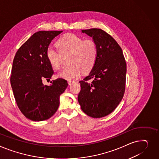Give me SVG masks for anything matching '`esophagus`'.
I'll return each mask as SVG.
<instances>
[{
  "instance_id": "obj_1",
  "label": "esophagus",
  "mask_w": 159,
  "mask_h": 159,
  "mask_svg": "<svg viewBox=\"0 0 159 159\" xmlns=\"http://www.w3.org/2000/svg\"><path fill=\"white\" fill-rule=\"evenodd\" d=\"M75 82V80H68V83L69 85H71V84H72L73 82Z\"/></svg>"
}]
</instances>
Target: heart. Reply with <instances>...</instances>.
Here are the masks:
<instances>
[{
  "mask_svg": "<svg viewBox=\"0 0 159 159\" xmlns=\"http://www.w3.org/2000/svg\"><path fill=\"white\" fill-rule=\"evenodd\" d=\"M58 50L51 47L46 52L47 59L50 65L58 70L63 57L69 56L68 63L70 66L63 69L58 77L71 80L78 77L82 72L91 71L96 64L98 57V47L94 40H84L73 34H68L61 38L56 43Z\"/></svg>",
  "mask_w": 159,
  "mask_h": 159,
  "instance_id": "obj_1",
  "label": "heart"
}]
</instances>
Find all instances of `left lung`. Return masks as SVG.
<instances>
[{
    "label": "left lung",
    "mask_w": 159,
    "mask_h": 159,
    "mask_svg": "<svg viewBox=\"0 0 159 159\" xmlns=\"http://www.w3.org/2000/svg\"><path fill=\"white\" fill-rule=\"evenodd\" d=\"M82 33L96 42L98 54L89 75L79 81L78 101L84 113L100 118L111 114L123 97L126 64L121 48L106 32L93 28L82 30Z\"/></svg>",
    "instance_id": "8db88e82"
}]
</instances>
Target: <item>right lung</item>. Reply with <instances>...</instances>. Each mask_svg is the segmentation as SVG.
<instances>
[{
    "label": "right lung",
    "instance_id": "1",
    "mask_svg": "<svg viewBox=\"0 0 159 159\" xmlns=\"http://www.w3.org/2000/svg\"><path fill=\"white\" fill-rule=\"evenodd\" d=\"M62 32H37L19 48L14 57L11 85L19 109L32 121L51 118L59 107L60 95L68 86L67 80L61 78L51 81L50 86L42 82L54 74L46 52L52 40Z\"/></svg>",
    "mask_w": 159,
    "mask_h": 159
}]
</instances>
